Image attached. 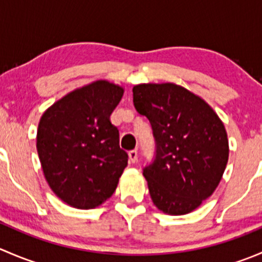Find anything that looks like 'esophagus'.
I'll use <instances>...</instances> for the list:
<instances>
[{"mask_svg":"<svg viewBox=\"0 0 262 262\" xmlns=\"http://www.w3.org/2000/svg\"><path fill=\"white\" fill-rule=\"evenodd\" d=\"M129 161H130L132 163L137 162V158H138V152H137V149H133V150H129Z\"/></svg>","mask_w":262,"mask_h":262,"instance_id":"34e87169","label":"esophagus"}]
</instances>
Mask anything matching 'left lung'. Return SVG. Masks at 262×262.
<instances>
[{
    "instance_id": "obj_1",
    "label": "left lung",
    "mask_w": 262,
    "mask_h": 262,
    "mask_svg": "<svg viewBox=\"0 0 262 262\" xmlns=\"http://www.w3.org/2000/svg\"><path fill=\"white\" fill-rule=\"evenodd\" d=\"M133 102L155 137V157L143 167L153 204L172 215L192 212L213 194L226 170L223 123L204 100L175 83L137 84Z\"/></svg>"
}]
</instances>
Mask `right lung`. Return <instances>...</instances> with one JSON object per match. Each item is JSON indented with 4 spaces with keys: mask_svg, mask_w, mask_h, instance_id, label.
<instances>
[{
    "mask_svg": "<svg viewBox=\"0 0 262 262\" xmlns=\"http://www.w3.org/2000/svg\"><path fill=\"white\" fill-rule=\"evenodd\" d=\"M124 90L107 81L75 90L44 113L36 149L44 176L59 199L92 209L109 199L128 165L110 115Z\"/></svg>",
    "mask_w": 262,
    "mask_h": 262,
    "instance_id": "add662e5",
    "label": "right lung"
}]
</instances>
